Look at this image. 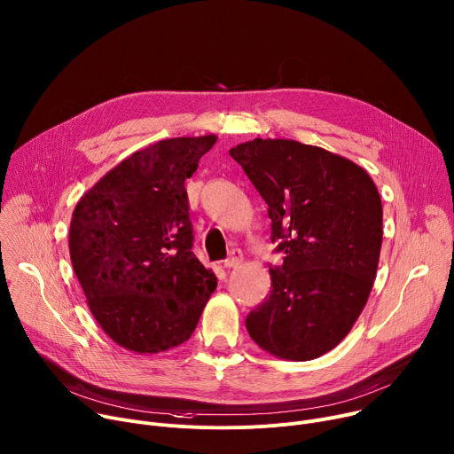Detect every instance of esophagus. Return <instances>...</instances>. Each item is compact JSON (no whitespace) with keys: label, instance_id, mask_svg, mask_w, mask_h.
<instances>
[{"label":"esophagus","instance_id":"obj_1","mask_svg":"<svg viewBox=\"0 0 454 454\" xmlns=\"http://www.w3.org/2000/svg\"><path fill=\"white\" fill-rule=\"evenodd\" d=\"M240 262H242L240 250H233V252H230L228 259L224 261V268H237Z\"/></svg>","mask_w":454,"mask_h":454}]
</instances>
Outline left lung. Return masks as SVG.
Returning a JSON list of instances; mask_svg holds the SVG:
<instances>
[{
    "label": "left lung",
    "mask_w": 454,
    "mask_h": 454,
    "mask_svg": "<svg viewBox=\"0 0 454 454\" xmlns=\"http://www.w3.org/2000/svg\"><path fill=\"white\" fill-rule=\"evenodd\" d=\"M230 155L254 183L284 257L271 292L246 318L250 337L286 360H313L342 342L377 277L379 190L353 160L294 139H254Z\"/></svg>",
    "instance_id": "1"
}]
</instances>
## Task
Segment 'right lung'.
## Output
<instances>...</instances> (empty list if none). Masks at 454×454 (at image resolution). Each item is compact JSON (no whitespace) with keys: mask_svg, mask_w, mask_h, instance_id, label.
<instances>
[{"mask_svg":"<svg viewBox=\"0 0 454 454\" xmlns=\"http://www.w3.org/2000/svg\"><path fill=\"white\" fill-rule=\"evenodd\" d=\"M217 136L174 137L121 160L75 204L68 248L103 332L134 353L186 342L217 287L193 255L184 181Z\"/></svg>","mask_w":454,"mask_h":454,"instance_id":"add662e5","label":"right lung"}]
</instances>
